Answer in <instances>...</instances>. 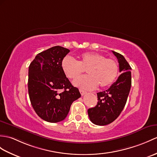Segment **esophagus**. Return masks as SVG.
Wrapping results in <instances>:
<instances>
[{
	"mask_svg": "<svg viewBox=\"0 0 157 157\" xmlns=\"http://www.w3.org/2000/svg\"><path fill=\"white\" fill-rule=\"evenodd\" d=\"M79 92H80V94H81V95H82V96H83V95H84V94H86V91L83 90H79Z\"/></svg>",
	"mask_w": 157,
	"mask_h": 157,
	"instance_id": "obj_1",
	"label": "esophagus"
}]
</instances>
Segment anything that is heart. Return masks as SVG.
I'll return each instance as SVG.
<instances>
[{"label": "heart", "mask_w": 157, "mask_h": 157, "mask_svg": "<svg viewBox=\"0 0 157 157\" xmlns=\"http://www.w3.org/2000/svg\"><path fill=\"white\" fill-rule=\"evenodd\" d=\"M61 68L65 75L71 79H77L86 70L87 75L76 79L74 84L83 90H93L110 86L118 73V65L115 60L105 58L95 52L83 53L77 61L71 57H65L61 61Z\"/></svg>", "instance_id": "obj_1"}]
</instances>
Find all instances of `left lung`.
<instances>
[{
    "mask_svg": "<svg viewBox=\"0 0 157 157\" xmlns=\"http://www.w3.org/2000/svg\"><path fill=\"white\" fill-rule=\"evenodd\" d=\"M112 53L117 57L122 74L110 88L97 93V105L87 110L92 122L99 126L109 124L118 117L125 106L132 83L130 65L122 55Z\"/></svg>",
    "mask_w": 157,
    "mask_h": 157,
    "instance_id": "obj_1",
    "label": "left lung"
}]
</instances>
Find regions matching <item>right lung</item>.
I'll return each mask as SVG.
<instances>
[{
    "instance_id": "right-lung-1",
    "label": "right lung",
    "mask_w": 157,
    "mask_h": 157,
    "mask_svg": "<svg viewBox=\"0 0 157 157\" xmlns=\"http://www.w3.org/2000/svg\"><path fill=\"white\" fill-rule=\"evenodd\" d=\"M55 46L38 53L29 67L28 91L33 108L47 122L62 121L73 101L81 97L61 68V61L70 52Z\"/></svg>"
}]
</instances>
